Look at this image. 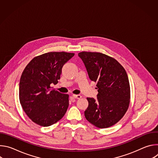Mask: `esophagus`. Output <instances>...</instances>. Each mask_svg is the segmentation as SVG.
<instances>
[{"mask_svg": "<svg viewBox=\"0 0 158 158\" xmlns=\"http://www.w3.org/2000/svg\"><path fill=\"white\" fill-rule=\"evenodd\" d=\"M73 96L74 98H76V99H81V98H82V96L80 95V94H73Z\"/></svg>", "mask_w": 158, "mask_h": 158, "instance_id": "esophagus-1", "label": "esophagus"}]
</instances>
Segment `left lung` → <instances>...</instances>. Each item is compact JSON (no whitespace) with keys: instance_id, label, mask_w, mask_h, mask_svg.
Instances as JSON below:
<instances>
[{"instance_id":"left-lung-1","label":"left lung","mask_w":158,"mask_h":158,"mask_svg":"<svg viewBox=\"0 0 158 158\" xmlns=\"http://www.w3.org/2000/svg\"><path fill=\"white\" fill-rule=\"evenodd\" d=\"M89 79L97 83V99L87 98L86 119L99 128L116 124L124 116L130 102V85L124 67L114 58L101 52H81Z\"/></svg>"}]
</instances>
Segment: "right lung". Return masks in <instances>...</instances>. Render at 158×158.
<instances>
[{"label":"right lung","mask_w":158,"mask_h":158,"mask_svg":"<svg viewBox=\"0 0 158 158\" xmlns=\"http://www.w3.org/2000/svg\"><path fill=\"white\" fill-rule=\"evenodd\" d=\"M74 53L50 52L32 59L22 73L19 82L20 103L35 124L48 127L60 119L69 106V95L51 89L60 77L63 65Z\"/></svg>","instance_id":"1"}]
</instances>
